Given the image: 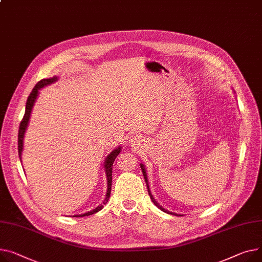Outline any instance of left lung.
<instances>
[{"instance_id":"1","label":"left lung","mask_w":262,"mask_h":262,"mask_svg":"<svg viewBox=\"0 0 262 262\" xmlns=\"http://www.w3.org/2000/svg\"><path fill=\"white\" fill-rule=\"evenodd\" d=\"M141 168H142V172H143V176H144V179H145V182L147 183V177H146V173H145V170H144V166L143 165H141ZM147 188H148V194H149V197H150V199H151V201L154 202V204L156 205V206H158L159 208H160V210L161 211H163V212H165V213H168V214H171L172 215V213H169L168 211H166V210H164V208L158 203V202H157L154 198H152V196H151V194H150V191H149V187H148V184H147ZM173 215H177V214H173ZM178 216V215H177Z\"/></svg>"}]
</instances>
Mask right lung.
<instances>
[{
    "mask_svg": "<svg viewBox=\"0 0 262 262\" xmlns=\"http://www.w3.org/2000/svg\"><path fill=\"white\" fill-rule=\"evenodd\" d=\"M55 81H57V78L54 77L51 79H42L41 81H39L36 86L33 87L32 92L30 93V95L28 96V99H27V102H26V108H25V114H24V117L21 121L20 123V127H19V135H17V151H19V157L21 159V155H22V150H23V139H24V134H25V130L27 128V125H28V121H29V118H30V114H31V110L33 107V104L34 102H36V99H37V96H38V93H39V90L42 89V87L50 84V83H54ZM120 150L121 148H117L115 150H113L108 157L105 160V164H104V167H105V172H106V176H107V193H106V197H105V200L103 201V204H106L108 199H110V196H111V189H112V172H113V164H114V161L115 159L117 158V156L120 154ZM103 208V205H99L98 207H96L95 210L89 212V213H85V214H82V215H75L74 217H84V216H90V215H93L99 211H101Z\"/></svg>",
    "mask_w": 262,
    "mask_h": 262,
    "instance_id": "obj_1",
    "label": "right lung"
}]
</instances>
